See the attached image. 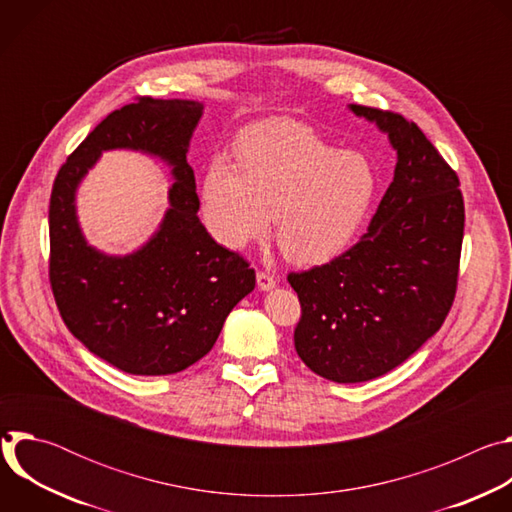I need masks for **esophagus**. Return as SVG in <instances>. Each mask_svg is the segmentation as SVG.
Here are the masks:
<instances>
[{"mask_svg":"<svg viewBox=\"0 0 512 512\" xmlns=\"http://www.w3.org/2000/svg\"><path fill=\"white\" fill-rule=\"evenodd\" d=\"M257 285H259L261 291H271V289L277 285V281H275L273 275L259 271V273H257Z\"/></svg>","mask_w":512,"mask_h":512,"instance_id":"obj_1","label":"esophagus"}]
</instances>
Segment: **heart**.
Returning <instances> with one entry per match:
<instances>
[{
  "label": "heart",
  "instance_id": "b5f03b06",
  "mask_svg": "<svg viewBox=\"0 0 512 512\" xmlns=\"http://www.w3.org/2000/svg\"><path fill=\"white\" fill-rule=\"evenodd\" d=\"M237 154L239 162L216 154L202 180V223L216 243L233 251L263 243L275 218L277 245L296 265H326L352 245L379 190L362 154L289 119L249 127Z\"/></svg>",
  "mask_w": 512,
  "mask_h": 512
}]
</instances>
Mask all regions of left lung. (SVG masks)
Segmentation results:
<instances>
[{"mask_svg": "<svg viewBox=\"0 0 512 512\" xmlns=\"http://www.w3.org/2000/svg\"><path fill=\"white\" fill-rule=\"evenodd\" d=\"M397 152L367 235L338 259L287 281L302 304L294 342L306 367L364 383L405 362L444 324L458 283L464 200L456 172L401 115L348 105Z\"/></svg>", "mask_w": 512, "mask_h": 512, "instance_id": "left-lung-1", "label": "left lung"}]
</instances>
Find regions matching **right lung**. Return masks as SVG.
I'll use <instances>...</instances> for the list:
<instances>
[{
    "instance_id": "1",
    "label": "right lung",
    "mask_w": 512,
    "mask_h": 512,
    "mask_svg": "<svg viewBox=\"0 0 512 512\" xmlns=\"http://www.w3.org/2000/svg\"><path fill=\"white\" fill-rule=\"evenodd\" d=\"M204 113L190 99H150L107 115L60 168L50 196V283L66 328L129 375H174L216 342L231 310L255 289V271L218 245L198 218L186 156ZM129 149L171 168L169 208L155 235L111 256L82 233L76 194L105 151Z\"/></svg>"
}]
</instances>
